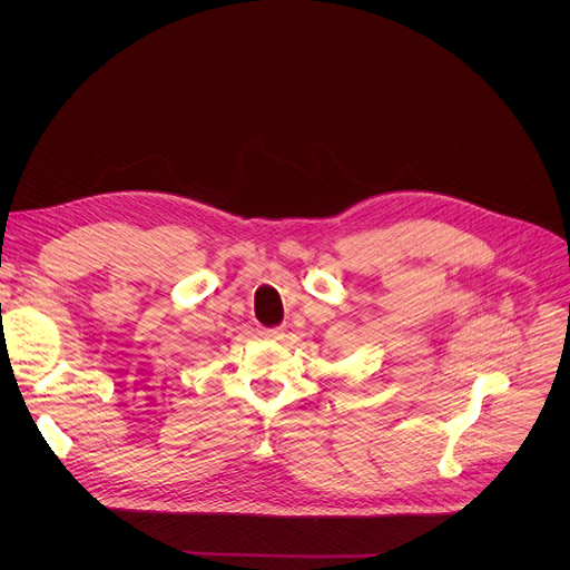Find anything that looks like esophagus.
Instances as JSON below:
<instances>
[{
    "label": "esophagus",
    "instance_id": "esophagus-1",
    "mask_svg": "<svg viewBox=\"0 0 570 570\" xmlns=\"http://www.w3.org/2000/svg\"><path fill=\"white\" fill-rule=\"evenodd\" d=\"M259 336L262 338H268V341H277V338H282L284 336V330H259Z\"/></svg>",
    "mask_w": 570,
    "mask_h": 570
}]
</instances>
